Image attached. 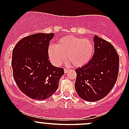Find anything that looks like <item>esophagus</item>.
Masks as SVG:
<instances>
[{"label": "esophagus", "instance_id": "obj_1", "mask_svg": "<svg viewBox=\"0 0 129 129\" xmlns=\"http://www.w3.org/2000/svg\"><path fill=\"white\" fill-rule=\"evenodd\" d=\"M69 70L67 69H64V73H65V74H66V73H67L69 72Z\"/></svg>", "mask_w": 129, "mask_h": 129}]
</instances>
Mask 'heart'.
Here are the masks:
<instances>
[{
  "label": "heart",
  "mask_w": 129,
  "mask_h": 129,
  "mask_svg": "<svg viewBox=\"0 0 129 129\" xmlns=\"http://www.w3.org/2000/svg\"><path fill=\"white\" fill-rule=\"evenodd\" d=\"M94 45L89 39L75 36H66L57 40L55 45L48 49V56L56 66L66 59L74 67H82L89 63L94 54Z\"/></svg>",
  "instance_id": "heart-1"
}]
</instances>
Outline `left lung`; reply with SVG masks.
<instances>
[{"instance_id": "left-lung-1", "label": "left lung", "mask_w": 129, "mask_h": 129, "mask_svg": "<svg viewBox=\"0 0 129 129\" xmlns=\"http://www.w3.org/2000/svg\"><path fill=\"white\" fill-rule=\"evenodd\" d=\"M93 42L94 54L90 62L75 69V90L80 98L89 102L107 95L116 82L119 68V57L114 46L97 36Z\"/></svg>"}]
</instances>
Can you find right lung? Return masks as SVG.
I'll list each match as a JSON object with an SVG mask.
<instances>
[{"label":"right lung","instance_id":"1","mask_svg":"<svg viewBox=\"0 0 129 129\" xmlns=\"http://www.w3.org/2000/svg\"><path fill=\"white\" fill-rule=\"evenodd\" d=\"M54 33H37L22 39L12 51L14 79L25 95L35 100L49 98L58 87L63 69L52 65L48 49Z\"/></svg>","mask_w":129,"mask_h":129}]
</instances>
